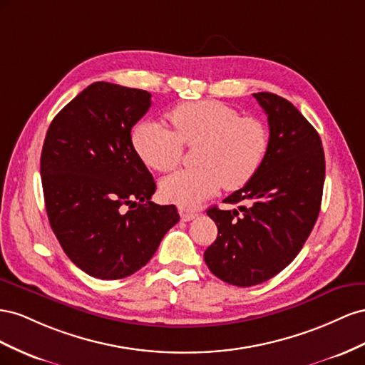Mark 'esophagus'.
Instances as JSON below:
<instances>
[{
	"label": "esophagus",
	"mask_w": 365,
	"mask_h": 365,
	"mask_svg": "<svg viewBox=\"0 0 365 365\" xmlns=\"http://www.w3.org/2000/svg\"><path fill=\"white\" fill-rule=\"evenodd\" d=\"M179 214H180V218L183 222H190V220H192V218L197 217V212L190 211V210H183V207H179Z\"/></svg>",
	"instance_id": "1"
}]
</instances>
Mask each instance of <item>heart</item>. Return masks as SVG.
Here are the masks:
<instances>
[{
  "instance_id": "1",
  "label": "heart",
  "mask_w": 365,
  "mask_h": 365,
  "mask_svg": "<svg viewBox=\"0 0 365 365\" xmlns=\"http://www.w3.org/2000/svg\"><path fill=\"white\" fill-rule=\"evenodd\" d=\"M173 131L154 120H142L131 142L145 165L170 173L182 162L183 147L195 148L197 168L175 173L160 183L166 203L192 210L225 186L234 191L251 182L269 153L267 125L218 101L182 102L168 111Z\"/></svg>"
}]
</instances>
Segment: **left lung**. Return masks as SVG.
Segmentation results:
<instances>
[{
	"instance_id": "left-lung-1",
	"label": "left lung",
	"mask_w": 365,
	"mask_h": 365,
	"mask_svg": "<svg viewBox=\"0 0 365 365\" xmlns=\"http://www.w3.org/2000/svg\"><path fill=\"white\" fill-rule=\"evenodd\" d=\"M254 98L267 114L269 153L254 179L223 200L249 206L206 211L218 235L205 262L215 277L238 287L264 283L292 263L318 218L326 177L319 134L303 114L274 93Z\"/></svg>"
}]
</instances>
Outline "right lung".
I'll use <instances>...</instances> for the list:
<instances>
[{
	"label": "right lung",
	"mask_w": 365,
	"mask_h": 365,
	"mask_svg": "<svg viewBox=\"0 0 365 365\" xmlns=\"http://www.w3.org/2000/svg\"><path fill=\"white\" fill-rule=\"evenodd\" d=\"M151 95L95 82L51 120L41 153V182L51 229L86 274L119 279L147 264L180 220L155 205V183L131 142Z\"/></svg>",
	"instance_id": "right-lung-1"
}]
</instances>
